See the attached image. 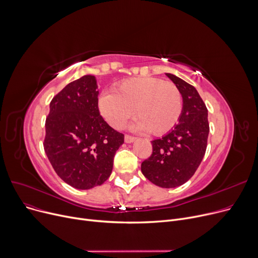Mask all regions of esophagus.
Segmentation results:
<instances>
[{
  "label": "esophagus",
  "mask_w": 258,
  "mask_h": 258,
  "mask_svg": "<svg viewBox=\"0 0 258 258\" xmlns=\"http://www.w3.org/2000/svg\"><path fill=\"white\" fill-rule=\"evenodd\" d=\"M136 139L135 138H133V136H131V135H125V143H127V144H131V143H133L134 141H135Z\"/></svg>",
  "instance_id": "1"
}]
</instances>
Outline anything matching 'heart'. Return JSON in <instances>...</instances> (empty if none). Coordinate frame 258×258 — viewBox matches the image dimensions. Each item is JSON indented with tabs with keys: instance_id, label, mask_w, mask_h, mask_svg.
<instances>
[{
	"instance_id": "obj_1",
	"label": "heart",
	"mask_w": 258,
	"mask_h": 258,
	"mask_svg": "<svg viewBox=\"0 0 258 258\" xmlns=\"http://www.w3.org/2000/svg\"><path fill=\"white\" fill-rule=\"evenodd\" d=\"M99 108L107 122L122 129L135 110L133 128L162 135L171 131L182 112V96L178 87L154 77L127 79L105 93L99 100Z\"/></svg>"
}]
</instances>
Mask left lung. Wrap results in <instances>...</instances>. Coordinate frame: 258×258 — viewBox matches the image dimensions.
<instances>
[{
	"instance_id": "8db88e82",
	"label": "left lung",
	"mask_w": 258,
	"mask_h": 258,
	"mask_svg": "<svg viewBox=\"0 0 258 258\" xmlns=\"http://www.w3.org/2000/svg\"><path fill=\"white\" fill-rule=\"evenodd\" d=\"M182 96V112L168 134L152 143L153 152L142 163L151 182L163 188L184 184L200 165L209 133L207 108L197 89L177 76L166 73Z\"/></svg>"
}]
</instances>
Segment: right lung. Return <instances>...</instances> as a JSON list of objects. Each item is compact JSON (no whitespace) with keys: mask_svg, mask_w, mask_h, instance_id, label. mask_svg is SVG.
<instances>
[{"mask_svg":"<svg viewBox=\"0 0 258 258\" xmlns=\"http://www.w3.org/2000/svg\"><path fill=\"white\" fill-rule=\"evenodd\" d=\"M96 77L85 75L52 99L45 119L44 152L57 175L78 189L103 184L124 144V134L100 115Z\"/></svg>","mask_w":258,"mask_h":258,"instance_id":"add662e5","label":"right lung"}]
</instances>
